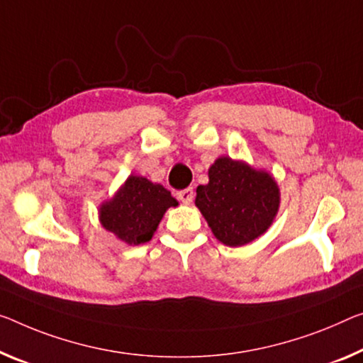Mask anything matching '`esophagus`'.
Returning <instances> with one entry per match:
<instances>
[{
    "mask_svg": "<svg viewBox=\"0 0 363 363\" xmlns=\"http://www.w3.org/2000/svg\"><path fill=\"white\" fill-rule=\"evenodd\" d=\"M177 198L182 201V203H185V204H189L193 201V198H194V191H193V188H185V189H182V191H178L177 193Z\"/></svg>",
    "mask_w": 363,
    "mask_h": 363,
    "instance_id": "34e87169",
    "label": "esophagus"
}]
</instances>
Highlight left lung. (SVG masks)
I'll return each mask as SVG.
<instances>
[{
	"instance_id": "left-lung-1",
	"label": "left lung",
	"mask_w": 363,
	"mask_h": 363,
	"mask_svg": "<svg viewBox=\"0 0 363 363\" xmlns=\"http://www.w3.org/2000/svg\"><path fill=\"white\" fill-rule=\"evenodd\" d=\"M208 175V185L196 188L194 204L214 237L227 247H242L266 233L281 204L276 178L227 155L216 159Z\"/></svg>"
}]
</instances>
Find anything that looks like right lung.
<instances>
[{"instance_id": "right-lung-1", "label": "right lung", "mask_w": 363, "mask_h": 363, "mask_svg": "<svg viewBox=\"0 0 363 363\" xmlns=\"http://www.w3.org/2000/svg\"><path fill=\"white\" fill-rule=\"evenodd\" d=\"M178 206L169 189L146 177L130 175L113 198L99 208V220L105 230L128 245L149 242L169 208Z\"/></svg>"}]
</instances>
